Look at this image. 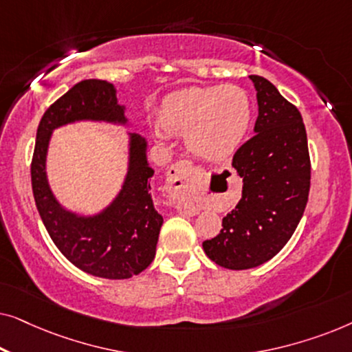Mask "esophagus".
<instances>
[{
  "mask_svg": "<svg viewBox=\"0 0 352 352\" xmlns=\"http://www.w3.org/2000/svg\"><path fill=\"white\" fill-rule=\"evenodd\" d=\"M201 177V168L195 166L189 160L176 162L166 175V189L173 199L186 200L195 189L197 182ZM184 213H189V210H184Z\"/></svg>",
  "mask_w": 352,
  "mask_h": 352,
  "instance_id": "obj_1",
  "label": "esophagus"
}]
</instances>
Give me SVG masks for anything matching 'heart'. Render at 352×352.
<instances>
[{"label": "heart", "mask_w": 352, "mask_h": 352, "mask_svg": "<svg viewBox=\"0 0 352 352\" xmlns=\"http://www.w3.org/2000/svg\"><path fill=\"white\" fill-rule=\"evenodd\" d=\"M158 118L166 133L186 134L195 155L219 162L242 146L252 126L253 105L240 86L187 88L163 100Z\"/></svg>", "instance_id": "b5f03b06"}]
</instances>
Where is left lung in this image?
Returning <instances> with one entry per match:
<instances>
[{
    "mask_svg": "<svg viewBox=\"0 0 352 352\" xmlns=\"http://www.w3.org/2000/svg\"><path fill=\"white\" fill-rule=\"evenodd\" d=\"M256 89L254 136L235 152L243 179L242 199L223 218V229L205 240L211 261L234 271L276 256L295 232L311 187V160L301 113L271 81L250 75Z\"/></svg>",
    "mask_w": 352,
    "mask_h": 352,
    "instance_id": "obj_1",
    "label": "left lung"
}]
</instances>
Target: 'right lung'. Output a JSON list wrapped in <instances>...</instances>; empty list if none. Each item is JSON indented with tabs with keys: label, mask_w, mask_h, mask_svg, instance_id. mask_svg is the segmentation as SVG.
<instances>
[{
	"label": "right lung",
	"mask_w": 352,
	"mask_h": 352,
	"mask_svg": "<svg viewBox=\"0 0 352 352\" xmlns=\"http://www.w3.org/2000/svg\"><path fill=\"white\" fill-rule=\"evenodd\" d=\"M126 107L117 89L104 80H83L56 100L43 115L32 158V189L43 224L72 264L91 276L129 278L155 258L162 214L153 206L147 162V141L128 133V171L112 204L96 214H78L62 206L46 175V155L52 131L75 122L128 124Z\"/></svg>",
	"instance_id": "obj_1"
}]
</instances>
